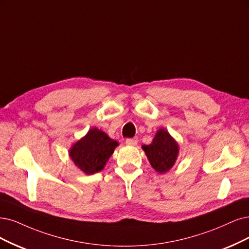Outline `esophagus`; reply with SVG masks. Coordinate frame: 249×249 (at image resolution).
I'll list each match as a JSON object with an SVG mask.
<instances>
[{
    "mask_svg": "<svg viewBox=\"0 0 249 249\" xmlns=\"http://www.w3.org/2000/svg\"><path fill=\"white\" fill-rule=\"evenodd\" d=\"M125 142H126V144H128V145H136L137 142H139V140H137L136 137H134V139H127V140L125 141Z\"/></svg>",
    "mask_w": 249,
    "mask_h": 249,
    "instance_id": "34e87169",
    "label": "esophagus"
}]
</instances>
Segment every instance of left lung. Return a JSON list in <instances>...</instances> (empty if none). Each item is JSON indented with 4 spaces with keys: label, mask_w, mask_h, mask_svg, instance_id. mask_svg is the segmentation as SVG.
Segmentation results:
<instances>
[{
    "label": "left lung",
    "mask_w": 249,
    "mask_h": 249,
    "mask_svg": "<svg viewBox=\"0 0 249 249\" xmlns=\"http://www.w3.org/2000/svg\"><path fill=\"white\" fill-rule=\"evenodd\" d=\"M142 149L152 167L160 173L168 171L176 163L178 155L177 142L165 129H160L154 137L152 143L142 145Z\"/></svg>",
    "instance_id": "left-lung-1"
}]
</instances>
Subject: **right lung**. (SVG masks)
Listing matches in <instances>:
<instances>
[{
  "label": "right lung",
  "mask_w": 249,
  "mask_h": 249,
  "mask_svg": "<svg viewBox=\"0 0 249 249\" xmlns=\"http://www.w3.org/2000/svg\"><path fill=\"white\" fill-rule=\"evenodd\" d=\"M118 142L101 130L93 128L87 135L72 145L71 160L86 174H93L105 167Z\"/></svg>",
  "instance_id": "obj_1"
}]
</instances>
